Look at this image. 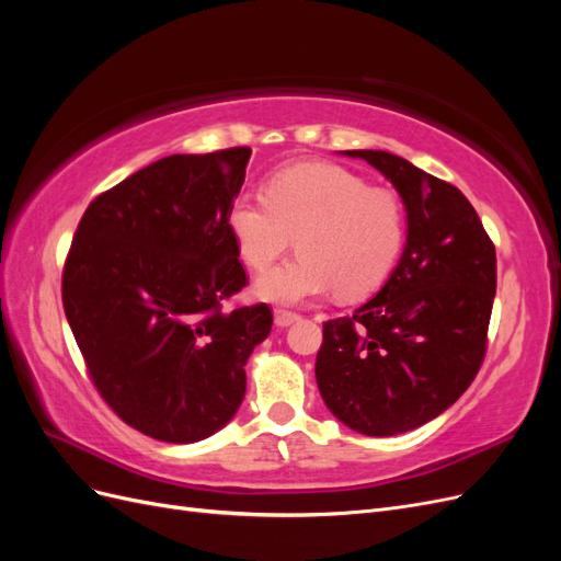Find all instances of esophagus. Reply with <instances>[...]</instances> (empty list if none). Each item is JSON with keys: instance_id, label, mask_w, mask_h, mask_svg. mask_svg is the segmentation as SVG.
<instances>
[{"instance_id": "obj_1", "label": "esophagus", "mask_w": 561, "mask_h": 561, "mask_svg": "<svg viewBox=\"0 0 561 561\" xmlns=\"http://www.w3.org/2000/svg\"><path fill=\"white\" fill-rule=\"evenodd\" d=\"M274 320H276V325H278V328H290L293 322H297V320H299V316H297V313H293V311H283V309H278V311L274 313Z\"/></svg>"}]
</instances>
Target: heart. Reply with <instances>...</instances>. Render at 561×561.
Wrapping results in <instances>:
<instances>
[{"label": "heart", "mask_w": 561, "mask_h": 561, "mask_svg": "<svg viewBox=\"0 0 561 561\" xmlns=\"http://www.w3.org/2000/svg\"><path fill=\"white\" fill-rule=\"evenodd\" d=\"M229 231L254 271H266L297 243V260L268 271L254 295L301 304L330 290L342 299L379 290L400 260L407 219L398 194L339 165L299 163L271 178L266 194L236 196Z\"/></svg>", "instance_id": "1"}]
</instances>
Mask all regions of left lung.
Here are the masks:
<instances>
[{
    "label": "left lung",
    "instance_id": "1",
    "mask_svg": "<svg viewBox=\"0 0 561 561\" xmlns=\"http://www.w3.org/2000/svg\"><path fill=\"white\" fill-rule=\"evenodd\" d=\"M396 186L407 239L381 290L322 325L316 381L355 433L414 431L463 396L482 365L496 252L456 186L383 149H348Z\"/></svg>",
    "mask_w": 561,
    "mask_h": 561
}]
</instances>
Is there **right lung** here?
Returning a JSON list of instances; mask_svg holds the SVG:
<instances>
[{
  "instance_id": "add662e5",
  "label": "right lung",
  "mask_w": 561,
  "mask_h": 561,
  "mask_svg": "<svg viewBox=\"0 0 561 561\" xmlns=\"http://www.w3.org/2000/svg\"><path fill=\"white\" fill-rule=\"evenodd\" d=\"M252 151L173 154L100 194L77 227L62 307L100 396L173 445L239 412L245 363L274 325L266 304L225 309L248 283L229 231Z\"/></svg>"
}]
</instances>
